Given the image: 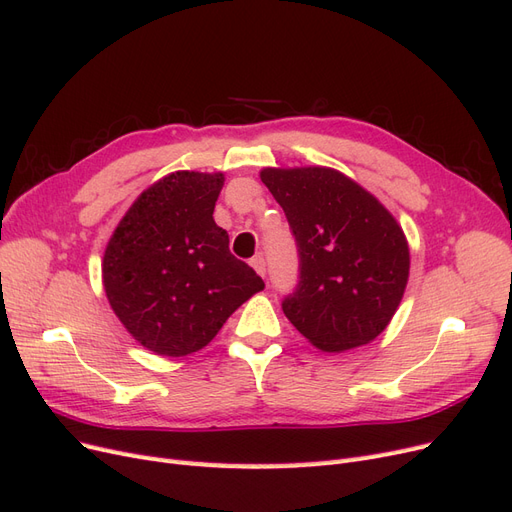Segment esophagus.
Returning a JSON list of instances; mask_svg holds the SVG:
<instances>
[{"instance_id":"34e87169","label":"esophagus","mask_w":512,"mask_h":512,"mask_svg":"<svg viewBox=\"0 0 512 512\" xmlns=\"http://www.w3.org/2000/svg\"><path fill=\"white\" fill-rule=\"evenodd\" d=\"M250 265L258 271V275H262V277H265L267 275V262H265V258H262L260 254L258 256H254L252 258V262H250Z\"/></svg>"}]
</instances>
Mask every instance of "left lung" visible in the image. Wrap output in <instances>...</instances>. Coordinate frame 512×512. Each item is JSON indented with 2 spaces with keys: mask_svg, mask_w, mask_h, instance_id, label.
<instances>
[{
  "mask_svg": "<svg viewBox=\"0 0 512 512\" xmlns=\"http://www.w3.org/2000/svg\"><path fill=\"white\" fill-rule=\"evenodd\" d=\"M297 243V286L286 318L316 348L363 346L391 322L404 297L410 252L404 230L361 185L331 168L260 173Z\"/></svg>",
  "mask_w": 512,
  "mask_h": 512,
  "instance_id": "left-lung-1",
  "label": "left lung"
}]
</instances>
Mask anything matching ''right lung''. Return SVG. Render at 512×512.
<instances>
[{
  "label": "right lung",
  "mask_w": 512,
  "mask_h": 512,
  "mask_svg": "<svg viewBox=\"0 0 512 512\" xmlns=\"http://www.w3.org/2000/svg\"><path fill=\"white\" fill-rule=\"evenodd\" d=\"M222 173L181 170L153 183L104 252V290L134 339L164 356L207 346L235 309L265 288L213 222Z\"/></svg>",
  "instance_id": "1"
}]
</instances>
